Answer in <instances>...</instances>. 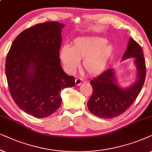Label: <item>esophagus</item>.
Instances as JSON below:
<instances>
[{
    "label": "esophagus",
    "instance_id": "esophagus-1",
    "mask_svg": "<svg viewBox=\"0 0 152 152\" xmlns=\"http://www.w3.org/2000/svg\"><path fill=\"white\" fill-rule=\"evenodd\" d=\"M83 79H81V78H76V80H75V84H76V86H80V85L83 83Z\"/></svg>",
    "mask_w": 152,
    "mask_h": 152
}]
</instances>
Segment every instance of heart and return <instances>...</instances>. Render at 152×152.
Wrapping results in <instances>:
<instances>
[{
    "instance_id": "heart-1",
    "label": "heart",
    "mask_w": 152,
    "mask_h": 152,
    "mask_svg": "<svg viewBox=\"0 0 152 152\" xmlns=\"http://www.w3.org/2000/svg\"><path fill=\"white\" fill-rule=\"evenodd\" d=\"M106 42V39L98 37L78 38L72 48L64 46L61 48L60 59L71 72L79 66L80 60H83V65L88 74H99L106 67L113 52V46Z\"/></svg>"
}]
</instances>
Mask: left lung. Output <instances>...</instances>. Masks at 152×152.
<instances>
[{"instance_id": "obj_1", "label": "left lung", "mask_w": 152, "mask_h": 152, "mask_svg": "<svg viewBox=\"0 0 152 152\" xmlns=\"http://www.w3.org/2000/svg\"><path fill=\"white\" fill-rule=\"evenodd\" d=\"M135 58L137 77L134 84L122 88L117 83L115 71L108 69L91 80L93 93L88 102L90 113L104 119L116 117L124 113L135 102L142 90L146 76V65L141 46L131 38L122 60Z\"/></svg>"}]
</instances>
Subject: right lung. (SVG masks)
<instances>
[{
  "label": "right lung",
  "instance_id": "1",
  "mask_svg": "<svg viewBox=\"0 0 152 152\" xmlns=\"http://www.w3.org/2000/svg\"><path fill=\"white\" fill-rule=\"evenodd\" d=\"M57 21L36 24L14 40L5 62L8 88L16 104L28 115L44 118L59 108L60 92L75 78L60 64L61 30Z\"/></svg>",
  "mask_w": 152,
  "mask_h": 152
}]
</instances>
